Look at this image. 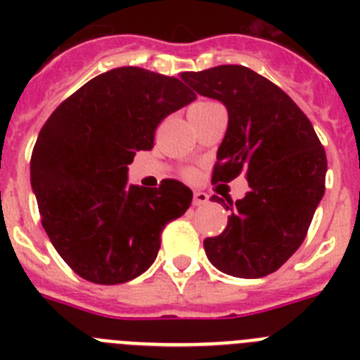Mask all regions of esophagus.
<instances>
[{
	"label": "esophagus",
	"mask_w": 360,
	"mask_h": 360,
	"mask_svg": "<svg viewBox=\"0 0 360 360\" xmlns=\"http://www.w3.org/2000/svg\"><path fill=\"white\" fill-rule=\"evenodd\" d=\"M209 202L207 193H202V191H196L195 196H193V205H205Z\"/></svg>",
	"instance_id": "34e87169"
}]
</instances>
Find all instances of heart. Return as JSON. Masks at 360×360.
I'll use <instances>...</instances> for the list:
<instances>
[{
    "mask_svg": "<svg viewBox=\"0 0 360 360\" xmlns=\"http://www.w3.org/2000/svg\"><path fill=\"white\" fill-rule=\"evenodd\" d=\"M207 104H211V101H198V103H195V104H193V106L189 108V111H191V110H196V108L207 106ZM187 176L193 178V176H195V173H193V171H189V173H187Z\"/></svg>",
    "mask_w": 360,
    "mask_h": 360,
    "instance_id": "b5f03b06",
    "label": "heart"
}]
</instances>
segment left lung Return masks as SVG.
<instances>
[{"label":"left lung","instance_id":"left-lung-1","mask_svg":"<svg viewBox=\"0 0 360 360\" xmlns=\"http://www.w3.org/2000/svg\"><path fill=\"white\" fill-rule=\"evenodd\" d=\"M182 81L229 111L212 184L245 173L250 187L229 205L212 196L231 216L219 236L203 240L209 262L234 278L272 274L301 247L324 195L326 153L319 136L279 86L247 66L186 72Z\"/></svg>","mask_w":360,"mask_h":360}]
</instances>
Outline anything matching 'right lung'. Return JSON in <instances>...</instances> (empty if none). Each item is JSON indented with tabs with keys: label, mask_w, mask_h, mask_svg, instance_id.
<instances>
[{
	"label": "right lung",
	"mask_w": 360,
	"mask_h": 360,
	"mask_svg": "<svg viewBox=\"0 0 360 360\" xmlns=\"http://www.w3.org/2000/svg\"><path fill=\"white\" fill-rule=\"evenodd\" d=\"M195 98L180 79L120 66L81 86L41 128L30 158L41 224L82 279L141 276L165 225L189 209V187L173 178L155 189L128 186V165L153 148L158 124Z\"/></svg>",
	"instance_id": "obj_1"
}]
</instances>
